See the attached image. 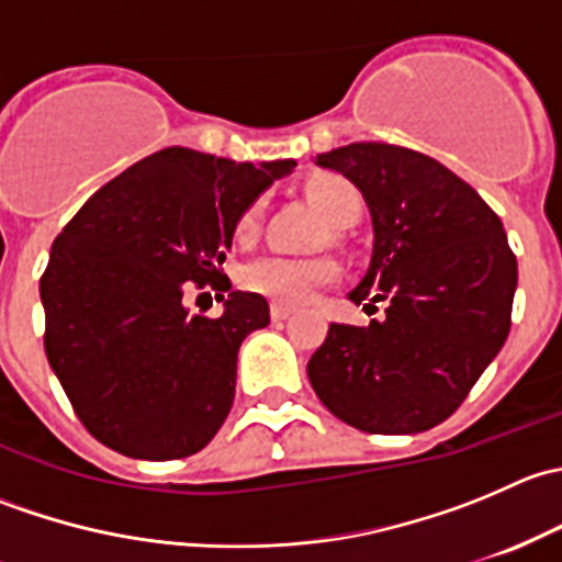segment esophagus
Returning a JSON list of instances; mask_svg holds the SVG:
<instances>
[{"instance_id":"obj_1","label":"esophagus","mask_w":562,"mask_h":562,"mask_svg":"<svg viewBox=\"0 0 562 562\" xmlns=\"http://www.w3.org/2000/svg\"><path fill=\"white\" fill-rule=\"evenodd\" d=\"M293 313H296V307H291V304H271V321H288Z\"/></svg>"}]
</instances>
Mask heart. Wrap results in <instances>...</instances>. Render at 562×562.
I'll return each mask as SVG.
<instances>
[{
	"instance_id": "b5f03b06",
	"label": "heart",
	"mask_w": 562,
	"mask_h": 562,
	"mask_svg": "<svg viewBox=\"0 0 562 562\" xmlns=\"http://www.w3.org/2000/svg\"><path fill=\"white\" fill-rule=\"evenodd\" d=\"M310 198L315 206L328 217V223L337 228H348L359 220L361 198L350 181L342 176H315L307 184ZM263 223V198L245 206V212L236 220V236L252 239ZM337 263L323 258H285V255H258L247 260L239 271L241 285L249 293L271 299L280 304H304L315 296L321 288L337 282Z\"/></svg>"
}]
</instances>
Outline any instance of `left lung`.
Wrapping results in <instances>:
<instances>
[{
  "instance_id": "8db88e82",
  "label": "left lung",
  "mask_w": 562,
  "mask_h": 562,
  "mask_svg": "<svg viewBox=\"0 0 562 562\" xmlns=\"http://www.w3.org/2000/svg\"><path fill=\"white\" fill-rule=\"evenodd\" d=\"M315 166L342 173L372 217V260L350 302L386 317L331 323L307 364L323 405L361 432L438 427L501 353L517 258L484 198L422 151L348 144Z\"/></svg>"
}]
</instances>
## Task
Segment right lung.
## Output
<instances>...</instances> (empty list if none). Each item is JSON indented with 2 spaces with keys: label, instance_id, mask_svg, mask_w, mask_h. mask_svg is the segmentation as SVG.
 Returning a JSON list of instances; mask_svg holds the SVG:
<instances>
[{
  "label": "right lung",
  "instance_id": "obj_1",
  "mask_svg": "<svg viewBox=\"0 0 562 562\" xmlns=\"http://www.w3.org/2000/svg\"><path fill=\"white\" fill-rule=\"evenodd\" d=\"M293 166L168 146L100 187L56 236L40 277L45 356L108 449L166 462L223 427L239 345L269 326L266 299L223 274L225 249L245 206ZM190 284L228 292L224 315L190 316Z\"/></svg>",
  "mask_w": 562,
  "mask_h": 562
}]
</instances>
